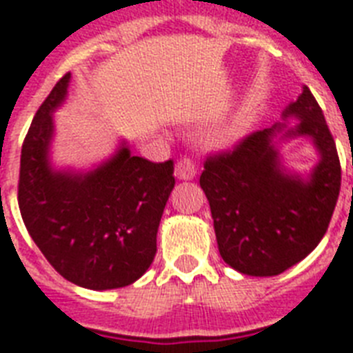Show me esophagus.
I'll list each match as a JSON object with an SVG mask.
<instances>
[{
    "label": "esophagus",
    "mask_w": 353,
    "mask_h": 353,
    "mask_svg": "<svg viewBox=\"0 0 353 353\" xmlns=\"http://www.w3.org/2000/svg\"><path fill=\"white\" fill-rule=\"evenodd\" d=\"M176 177L183 181H190L196 177V165L190 157H181L176 165Z\"/></svg>",
    "instance_id": "esophagus-1"
}]
</instances>
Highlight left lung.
<instances>
[{
  "label": "left lung",
  "instance_id": "left-lung-1",
  "mask_svg": "<svg viewBox=\"0 0 353 353\" xmlns=\"http://www.w3.org/2000/svg\"><path fill=\"white\" fill-rule=\"evenodd\" d=\"M290 118L299 121L288 127ZM282 121L245 137L232 152L209 157L199 185L209 199L221 258L251 276L295 265L326 234L341 190V163L323 110L306 85ZM312 139L319 161L307 176L288 171L279 144Z\"/></svg>",
  "mask_w": 353,
  "mask_h": 353
}]
</instances>
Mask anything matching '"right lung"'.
Here are the masks:
<instances>
[{"instance_id":"1","label":"right lung","mask_w":353,"mask_h":353,"mask_svg":"<svg viewBox=\"0 0 353 353\" xmlns=\"http://www.w3.org/2000/svg\"><path fill=\"white\" fill-rule=\"evenodd\" d=\"M71 73L36 112L21 146L18 203L43 256L63 279L88 290L124 288L141 279L157 251V229L174 163L132 155L126 141L91 170L54 168L52 113L68 97Z\"/></svg>"}]
</instances>
